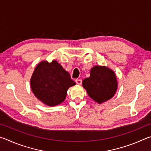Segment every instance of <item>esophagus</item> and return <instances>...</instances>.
Here are the masks:
<instances>
[{
	"label": "esophagus",
	"mask_w": 151,
	"mask_h": 151,
	"mask_svg": "<svg viewBox=\"0 0 151 151\" xmlns=\"http://www.w3.org/2000/svg\"><path fill=\"white\" fill-rule=\"evenodd\" d=\"M76 83L77 84V85H81L82 84V80H81V79H76Z\"/></svg>",
	"instance_id": "1"
}]
</instances>
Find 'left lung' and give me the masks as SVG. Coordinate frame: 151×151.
I'll return each mask as SVG.
<instances>
[{
	"mask_svg": "<svg viewBox=\"0 0 151 151\" xmlns=\"http://www.w3.org/2000/svg\"><path fill=\"white\" fill-rule=\"evenodd\" d=\"M83 86L88 96L101 104L114 95L118 85L113 71L106 66H95L92 68L90 77L83 80Z\"/></svg>",
	"mask_w": 151,
	"mask_h": 151,
	"instance_id": "8db88e82",
	"label": "left lung"
}]
</instances>
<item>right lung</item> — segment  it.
Wrapping results in <instances>:
<instances>
[{"label": "right lung", "mask_w": 151, "mask_h": 151, "mask_svg": "<svg viewBox=\"0 0 151 151\" xmlns=\"http://www.w3.org/2000/svg\"><path fill=\"white\" fill-rule=\"evenodd\" d=\"M75 85L69 73L56 60L40 63L30 79V86L36 97L50 106L65 101L68 88Z\"/></svg>", "instance_id": "right-lung-1"}]
</instances>
